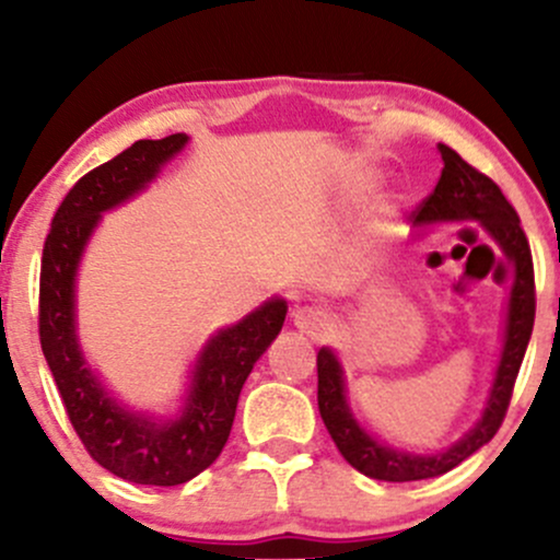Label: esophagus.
I'll use <instances>...</instances> for the list:
<instances>
[{"mask_svg":"<svg viewBox=\"0 0 560 560\" xmlns=\"http://www.w3.org/2000/svg\"><path fill=\"white\" fill-rule=\"evenodd\" d=\"M294 326L302 331L313 334V337H318V334L326 331V326H329V313L318 305L298 307V313H294Z\"/></svg>","mask_w":560,"mask_h":560,"instance_id":"esophagus-1","label":"esophagus"}]
</instances>
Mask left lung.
Listing matches in <instances>:
<instances>
[{"label":"left lung","mask_w":560,"mask_h":560,"mask_svg":"<svg viewBox=\"0 0 560 560\" xmlns=\"http://www.w3.org/2000/svg\"><path fill=\"white\" fill-rule=\"evenodd\" d=\"M442 155L440 182L434 191L419 205L413 213L416 226L445 221H477L490 234V240L503 249V255L513 262V284L508 294L503 350H500L498 369L487 397L485 413L474 423V429L453 442L447 450L434 455L408 453L384 445L371 436L352 416L347 402L345 371L331 347L318 350V410L329 429L334 445L345 455L352 468L371 479L382 481H419L442 477L464 464L468 455L477 453L492 440L500 423L505 419L508 402H511L513 384L522 369L526 345H529L532 326H535V268H532V249L518 221L516 210L508 202L500 186L490 176L479 173L447 144L436 147Z\"/></svg>","instance_id":"left-lung-1"}]
</instances>
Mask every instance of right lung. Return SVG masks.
<instances>
[{
  "mask_svg": "<svg viewBox=\"0 0 560 560\" xmlns=\"http://www.w3.org/2000/svg\"><path fill=\"white\" fill-rule=\"evenodd\" d=\"M186 141V133L139 139L79 178L57 208L42 255L38 339L68 419L96 464L133 485L176 487L213 464L231 434L249 371L287 318V300L271 298L240 324L215 331L199 350L182 410L171 419L128 410L89 369L75 334V273L89 236L102 213L155 182Z\"/></svg>",
  "mask_w": 560,
  "mask_h": 560,
  "instance_id": "obj_1",
  "label": "right lung"
}]
</instances>
